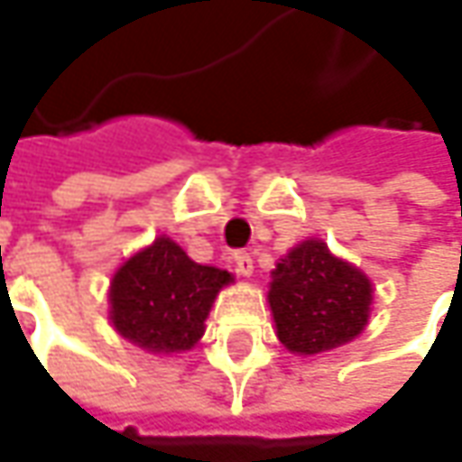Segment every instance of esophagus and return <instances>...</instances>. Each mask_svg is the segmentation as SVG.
I'll return each mask as SVG.
<instances>
[{
	"label": "esophagus",
	"instance_id": "34e87169",
	"mask_svg": "<svg viewBox=\"0 0 462 462\" xmlns=\"http://www.w3.org/2000/svg\"><path fill=\"white\" fill-rule=\"evenodd\" d=\"M228 262H231V270H234L236 275L249 277L254 273V259H252V254H246V252H234Z\"/></svg>",
	"mask_w": 462,
	"mask_h": 462
}]
</instances>
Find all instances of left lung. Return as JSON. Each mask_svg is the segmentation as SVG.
<instances>
[{"instance_id": "8db88e82", "label": "left lung", "mask_w": 462, "mask_h": 462, "mask_svg": "<svg viewBox=\"0 0 462 462\" xmlns=\"http://www.w3.org/2000/svg\"><path fill=\"white\" fill-rule=\"evenodd\" d=\"M370 280L337 259L324 241L309 239L280 259L270 285V309L280 342L298 355L346 345L367 324Z\"/></svg>"}]
</instances>
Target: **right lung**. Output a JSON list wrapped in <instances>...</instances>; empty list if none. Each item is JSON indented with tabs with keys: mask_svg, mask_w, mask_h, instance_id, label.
I'll list each match as a JSON object with an SVG mask.
<instances>
[{
	"mask_svg": "<svg viewBox=\"0 0 462 462\" xmlns=\"http://www.w3.org/2000/svg\"><path fill=\"white\" fill-rule=\"evenodd\" d=\"M231 275L198 264L167 236L131 257L113 277L110 319L116 328L143 349H189L205 331V319Z\"/></svg>",
	"mask_w": 462,
	"mask_h": 462,
	"instance_id": "obj_1",
	"label": "right lung"
}]
</instances>
